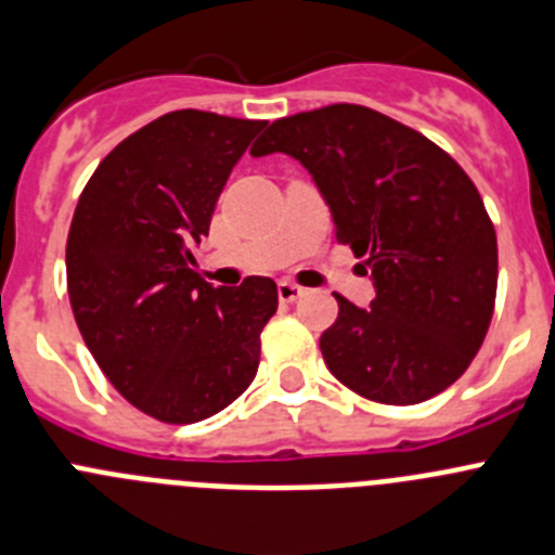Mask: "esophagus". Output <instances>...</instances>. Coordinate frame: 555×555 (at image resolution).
I'll return each mask as SVG.
<instances>
[{
  "instance_id": "1",
  "label": "esophagus",
  "mask_w": 555,
  "mask_h": 555,
  "mask_svg": "<svg viewBox=\"0 0 555 555\" xmlns=\"http://www.w3.org/2000/svg\"><path fill=\"white\" fill-rule=\"evenodd\" d=\"M276 289H279V301L282 304H293L304 295V287H298V284H293V282H279Z\"/></svg>"
}]
</instances>
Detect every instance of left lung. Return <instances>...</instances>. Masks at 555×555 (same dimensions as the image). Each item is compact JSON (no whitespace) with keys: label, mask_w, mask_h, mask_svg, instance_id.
<instances>
[{"label":"left lung","mask_w":555,"mask_h":555,"mask_svg":"<svg viewBox=\"0 0 555 555\" xmlns=\"http://www.w3.org/2000/svg\"><path fill=\"white\" fill-rule=\"evenodd\" d=\"M301 160L331 207L336 241L366 257L375 301L334 295L325 366L356 395L416 405L452 386L481 348L499 243L457 160L375 108L334 103L276 120L251 155Z\"/></svg>","instance_id":"8db88e82"}]
</instances>
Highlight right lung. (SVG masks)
<instances>
[{
    "label": "right lung",
    "mask_w": 555,
    "mask_h": 555,
    "mask_svg": "<svg viewBox=\"0 0 555 555\" xmlns=\"http://www.w3.org/2000/svg\"><path fill=\"white\" fill-rule=\"evenodd\" d=\"M262 120L180 108L98 164L67 232V295L85 345L147 416L194 424L224 411L260 366L276 282L214 287L191 248Z\"/></svg>",
    "instance_id": "add662e5"
}]
</instances>
